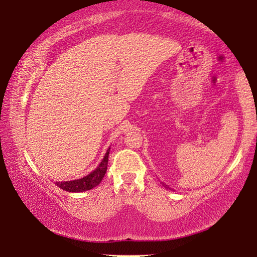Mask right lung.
<instances>
[{"label": "right lung", "instance_id": "1", "mask_svg": "<svg viewBox=\"0 0 257 257\" xmlns=\"http://www.w3.org/2000/svg\"><path fill=\"white\" fill-rule=\"evenodd\" d=\"M110 148H108L107 153L104 154L103 160L97 166L95 170H93L87 176L82 177V179L72 180V181H64V182H56V185L62 188L63 191L71 192V193H80L89 191V189L94 188V187L99 186L100 182L102 181L104 174L107 172V163H108V155H109Z\"/></svg>", "mask_w": 257, "mask_h": 257}]
</instances>
